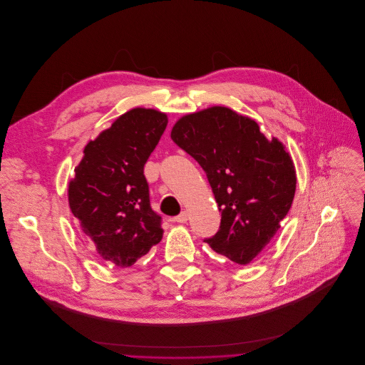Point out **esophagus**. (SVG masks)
<instances>
[{
	"label": "esophagus",
	"instance_id": "esophagus-1",
	"mask_svg": "<svg viewBox=\"0 0 365 365\" xmlns=\"http://www.w3.org/2000/svg\"><path fill=\"white\" fill-rule=\"evenodd\" d=\"M174 220L177 222V223H187V220H188V214L185 212V211H182L181 214H178Z\"/></svg>",
	"mask_w": 365,
	"mask_h": 365
}]
</instances>
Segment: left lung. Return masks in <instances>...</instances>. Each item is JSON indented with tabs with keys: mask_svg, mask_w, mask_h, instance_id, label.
<instances>
[{
	"mask_svg": "<svg viewBox=\"0 0 365 365\" xmlns=\"http://www.w3.org/2000/svg\"><path fill=\"white\" fill-rule=\"evenodd\" d=\"M171 139L201 165L222 211L220 229L204 242L249 264L277 233L295 197V165L283 143L225 106L182 116Z\"/></svg>",
	"mask_w": 365,
	"mask_h": 365,
	"instance_id": "left-lung-1",
	"label": "left lung"
}]
</instances>
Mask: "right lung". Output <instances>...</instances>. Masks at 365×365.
<instances>
[{
    "mask_svg": "<svg viewBox=\"0 0 365 365\" xmlns=\"http://www.w3.org/2000/svg\"><path fill=\"white\" fill-rule=\"evenodd\" d=\"M167 123V115L155 109L123 113L86 145L68 182L70 210L108 264L129 267L163 239L143 165Z\"/></svg>",
    "mask_w": 365,
    "mask_h": 365,
    "instance_id": "1",
    "label": "right lung"
}]
</instances>
